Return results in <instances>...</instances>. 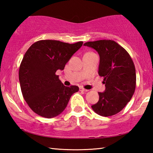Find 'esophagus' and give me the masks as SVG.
<instances>
[{
	"instance_id": "obj_1",
	"label": "esophagus",
	"mask_w": 153,
	"mask_h": 153,
	"mask_svg": "<svg viewBox=\"0 0 153 153\" xmlns=\"http://www.w3.org/2000/svg\"><path fill=\"white\" fill-rule=\"evenodd\" d=\"M79 90H80V91H84V92H88V91H89V90L85 89V88H79Z\"/></svg>"
}]
</instances>
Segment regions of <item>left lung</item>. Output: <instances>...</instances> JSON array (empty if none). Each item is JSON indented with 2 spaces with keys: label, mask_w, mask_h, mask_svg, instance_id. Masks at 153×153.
Returning a JSON list of instances; mask_svg holds the SVG:
<instances>
[{
  "label": "left lung",
  "mask_w": 153,
  "mask_h": 153,
  "mask_svg": "<svg viewBox=\"0 0 153 153\" xmlns=\"http://www.w3.org/2000/svg\"><path fill=\"white\" fill-rule=\"evenodd\" d=\"M94 48L100 56L98 75L104 77L105 90L98 92L99 100L92 105L95 113L111 116L123 109L135 91L136 76L134 62L129 53L113 40H101L84 45Z\"/></svg>",
  "instance_id": "8db88e82"
}]
</instances>
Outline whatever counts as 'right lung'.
<instances>
[{
  "label": "right lung",
  "mask_w": 153,
  "mask_h": 153,
  "mask_svg": "<svg viewBox=\"0 0 153 153\" xmlns=\"http://www.w3.org/2000/svg\"><path fill=\"white\" fill-rule=\"evenodd\" d=\"M83 42L69 44L59 40H43L28 48L21 63L19 79L23 97L33 112L53 118L66 108L78 86H65L56 74L63 70Z\"/></svg>",
  "instance_id": "add662e5"
}]
</instances>
